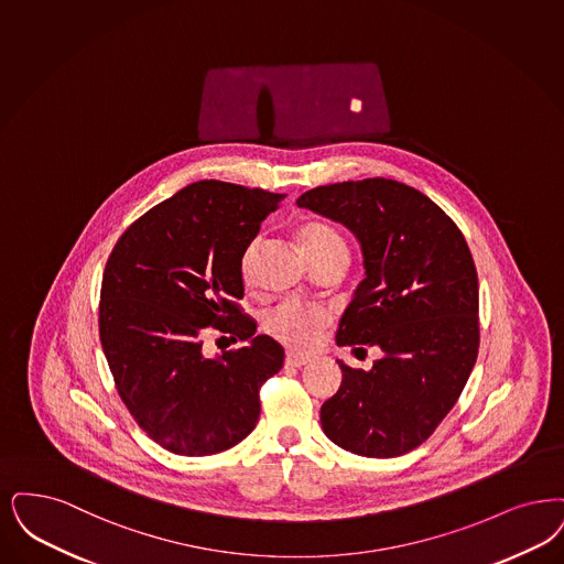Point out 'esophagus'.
<instances>
[{"label":"esophagus","mask_w":564,"mask_h":564,"mask_svg":"<svg viewBox=\"0 0 564 564\" xmlns=\"http://www.w3.org/2000/svg\"><path fill=\"white\" fill-rule=\"evenodd\" d=\"M308 362H311V357H306V355L288 352V357H285V365H288V367H304V365H308Z\"/></svg>","instance_id":"obj_1"}]
</instances>
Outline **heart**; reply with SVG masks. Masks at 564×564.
Here are the masks:
<instances>
[{
    "mask_svg": "<svg viewBox=\"0 0 564 564\" xmlns=\"http://www.w3.org/2000/svg\"><path fill=\"white\" fill-rule=\"evenodd\" d=\"M297 243L306 258L313 260H323V258H334V256H348L346 243L341 239L338 230L323 220H311L297 228ZM256 243L248 249L243 258V272H248L249 262L253 258ZM332 315L316 304H306L297 300H288L276 304L264 315V329L271 334L272 338L297 348L306 350L315 346L323 329L329 325Z\"/></svg>",
    "mask_w": 564,
    "mask_h": 564,
    "instance_id": "obj_1",
    "label": "heart"
}]
</instances>
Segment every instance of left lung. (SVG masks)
Returning <instances> with one entry per match:
<instances>
[{"mask_svg":"<svg viewBox=\"0 0 564 564\" xmlns=\"http://www.w3.org/2000/svg\"><path fill=\"white\" fill-rule=\"evenodd\" d=\"M297 205L359 239L365 279L336 341L382 350L369 371L338 361L341 383L321 406L323 432L357 455H403L443 422L473 373L480 336L473 253L449 216L403 182L316 186Z\"/></svg>","mask_w":564,"mask_h":564,"instance_id":"8db88e82","label":"left lung"}]
</instances>
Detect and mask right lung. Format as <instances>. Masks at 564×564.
I'll return each mask as SVG.
<instances>
[{
    "instance_id": "add662e5",
    "label": "right lung",
    "mask_w": 564,
    "mask_h": 564,
    "mask_svg": "<svg viewBox=\"0 0 564 564\" xmlns=\"http://www.w3.org/2000/svg\"><path fill=\"white\" fill-rule=\"evenodd\" d=\"M285 195L220 181L188 184L130 226L107 260L98 329L117 392L135 424L176 455L241 443L260 417V388L285 352L256 336L243 253ZM247 344L205 358L202 341Z\"/></svg>"
}]
</instances>
